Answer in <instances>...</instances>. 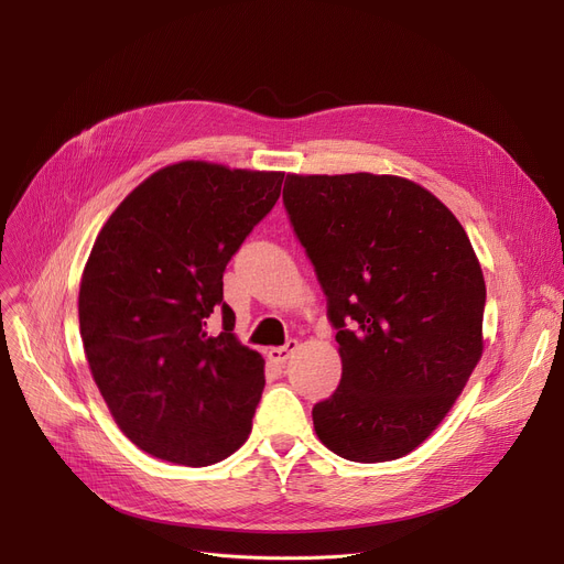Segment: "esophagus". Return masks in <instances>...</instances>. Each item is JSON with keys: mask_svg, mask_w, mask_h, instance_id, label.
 <instances>
[{"mask_svg": "<svg viewBox=\"0 0 564 564\" xmlns=\"http://www.w3.org/2000/svg\"><path fill=\"white\" fill-rule=\"evenodd\" d=\"M297 347H300V343L294 340V338H290L283 347H272L270 349V359L274 361V364H285L294 351H297Z\"/></svg>", "mask_w": 564, "mask_h": 564, "instance_id": "1", "label": "esophagus"}]
</instances>
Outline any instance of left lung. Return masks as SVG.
<instances>
[{"label":"left lung","mask_w":564,"mask_h":564,"mask_svg":"<svg viewBox=\"0 0 564 564\" xmlns=\"http://www.w3.org/2000/svg\"><path fill=\"white\" fill-rule=\"evenodd\" d=\"M283 205L343 359L315 432L349 462L398 459L446 419L482 357L476 251L446 205L398 175H288Z\"/></svg>","instance_id":"left-lung-1"}]
</instances>
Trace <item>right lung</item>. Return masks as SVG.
Wrapping results in <instances>:
<instances>
[{
    "label": "right lung",
    "mask_w": 564,
    "mask_h": 564,
    "mask_svg": "<svg viewBox=\"0 0 564 564\" xmlns=\"http://www.w3.org/2000/svg\"><path fill=\"white\" fill-rule=\"evenodd\" d=\"M283 175L173 164L98 235L79 285L82 343L111 416L148 455L207 466L251 432L264 361L232 334L224 272L279 200Z\"/></svg>",
    "instance_id": "1"
}]
</instances>
